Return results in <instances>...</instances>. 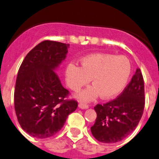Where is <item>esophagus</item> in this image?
Returning <instances> with one entry per match:
<instances>
[{"mask_svg": "<svg viewBox=\"0 0 159 159\" xmlns=\"http://www.w3.org/2000/svg\"><path fill=\"white\" fill-rule=\"evenodd\" d=\"M78 107H79L81 109H87V108L89 107V105H87L86 103H79Z\"/></svg>", "mask_w": 159, "mask_h": 159, "instance_id": "obj_1", "label": "esophagus"}]
</instances>
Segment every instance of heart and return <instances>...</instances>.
I'll return each mask as SVG.
<instances>
[{
  "instance_id": "obj_1",
  "label": "heart",
  "mask_w": 159,
  "mask_h": 159,
  "mask_svg": "<svg viewBox=\"0 0 159 159\" xmlns=\"http://www.w3.org/2000/svg\"><path fill=\"white\" fill-rule=\"evenodd\" d=\"M131 73V64L125 56L107 53L89 55L81 60V66L74 63L67 66L66 80L70 89L78 91L89 83V87L78 95L80 99L89 101L100 94L109 98L119 93L125 86Z\"/></svg>"
}]
</instances>
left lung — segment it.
Listing matches in <instances>:
<instances>
[{"mask_svg": "<svg viewBox=\"0 0 159 159\" xmlns=\"http://www.w3.org/2000/svg\"><path fill=\"white\" fill-rule=\"evenodd\" d=\"M144 104V81L140 70L136 69L130 82L116 99L95 107L97 116L91 127L92 134L102 143L121 141L136 128Z\"/></svg>", "mask_w": 159, "mask_h": 159, "instance_id": "obj_1", "label": "left lung"}]
</instances>
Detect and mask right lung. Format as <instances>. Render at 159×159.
Listing matches in <instances>:
<instances>
[{"mask_svg": "<svg viewBox=\"0 0 159 159\" xmlns=\"http://www.w3.org/2000/svg\"><path fill=\"white\" fill-rule=\"evenodd\" d=\"M69 44L44 41L29 52L19 69L14 93L15 111L20 126L30 136L45 139L63 128L78 107L68 100L54 70L66 58Z\"/></svg>", "mask_w": 159, "mask_h": 159, "instance_id": "1", "label": "right lung"}]
</instances>
